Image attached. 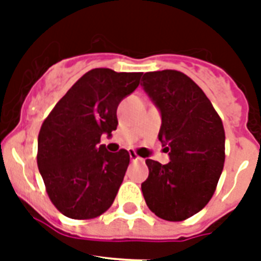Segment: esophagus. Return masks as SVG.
<instances>
[{
  "instance_id": "obj_1",
  "label": "esophagus",
  "mask_w": 261,
  "mask_h": 261,
  "mask_svg": "<svg viewBox=\"0 0 261 261\" xmlns=\"http://www.w3.org/2000/svg\"><path fill=\"white\" fill-rule=\"evenodd\" d=\"M130 160L133 161V163H135V161H142V159H141V157H138V155L135 154V153H133V151H130Z\"/></svg>"
}]
</instances>
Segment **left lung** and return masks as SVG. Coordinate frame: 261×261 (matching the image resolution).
I'll return each instance as SVG.
<instances>
[{"mask_svg": "<svg viewBox=\"0 0 261 261\" xmlns=\"http://www.w3.org/2000/svg\"><path fill=\"white\" fill-rule=\"evenodd\" d=\"M141 85L161 114L159 139L171 160L165 165L146 160L143 198L160 218L184 221L206 206L221 177L222 120L204 92L180 71H149Z\"/></svg>", "mask_w": 261, "mask_h": 261, "instance_id": "obj_1", "label": "left lung"}]
</instances>
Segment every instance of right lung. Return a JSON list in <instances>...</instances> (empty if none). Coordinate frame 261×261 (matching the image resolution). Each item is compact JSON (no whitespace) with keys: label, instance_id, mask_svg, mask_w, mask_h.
I'll use <instances>...</instances> for the list:
<instances>
[{"label":"right lung","instance_id":"1","mask_svg":"<svg viewBox=\"0 0 261 261\" xmlns=\"http://www.w3.org/2000/svg\"><path fill=\"white\" fill-rule=\"evenodd\" d=\"M142 73L111 69L88 71L67 90L43 122L38 168L51 202L73 219L107 211L130 164L128 151L110 153L98 145L118 127L119 102L134 92Z\"/></svg>","mask_w":261,"mask_h":261}]
</instances>
